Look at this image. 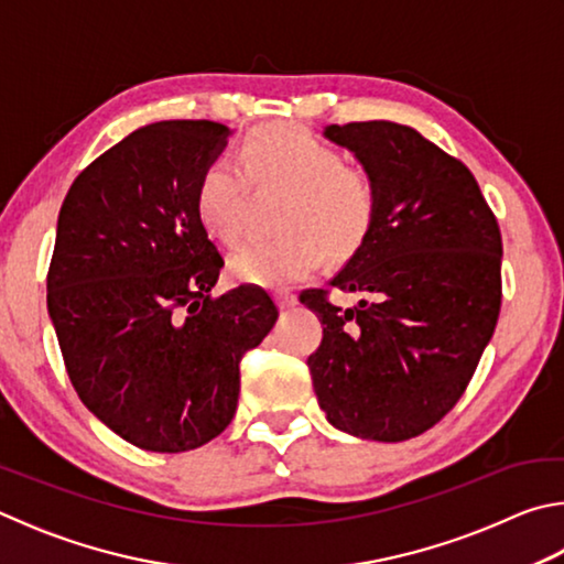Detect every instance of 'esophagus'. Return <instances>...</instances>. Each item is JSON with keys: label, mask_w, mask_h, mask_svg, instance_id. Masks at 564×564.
<instances>
[{"label": "esophagus", "mask_w": 564, "mask_h": 564, "mask_svg": "<svg viewBox=\"0 0 564 564\" xmlns=\"http://www.w3.org/2000/svg\"><path fill=\"white\" fill-rule=\"evenodd\" d=\"M275 301H279L281 308H291V305L299 303V295H295L291 289H281L275 291Z\"/></svg>", "instance_id": "obj_1"}]
</instances>
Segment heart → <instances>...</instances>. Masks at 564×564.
<instances>
[{
	"instance_id": "obj_1",
	"label": "heart",
	"mask_w": 564,
	"mask_h": 564,
	"mask_svg": "<svg viewBox=\"0 0 564 564\" xmlns=\"http://www.w3.org/2000/svg\"><path fill=\"white\" fill-rule=\"evenodd\" d=\"M253 187L285 189L279 209L283 234L251 239L229 256L241 283L281 285L313 273L327 253L350 259L370 237L380 212V187L367 167L299 126H263L241 140L237 162L212 158L194 182V214L204 231L239 239Z\"/></svg>"
}]
</instances>
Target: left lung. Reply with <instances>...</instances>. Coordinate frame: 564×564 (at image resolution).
Instances as JSON below:
<instances>
[{"mask_svg": "<svg viewBox=\"0 0 564 564\" xmlns=\"http://www.w3.org/2000/svg\"><path fill=\"white\" fill-rule=\"evenodd\" d=\"M380 187L370 237L301 303L323 323L308 357L327 422L372 442H404L452 412L494 337L503 241L464 162L389 120L330 126ZM333 290L364 301L340 310Z\"/></svg>", "mask_w": 564, "mask_h": 564, "instance_id": "left-lung-1", "label": "left lung"}]
</instances>
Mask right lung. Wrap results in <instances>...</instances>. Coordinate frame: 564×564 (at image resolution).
<instances>
[{"label": "right lung", "mask_w": 564, "mask_h": 564, "mask_svg": "<svg viewBox=\"0 0 564 564\" xmlns=\"http://www.w3.org/2000/svg\"><path fill=\"white\" fill-rule=\"evenodd\" d=\"M214 120L132 130L70 184L46 275L68 380L132 446L180 454L237 414L239 362L279 317L261 285L212 295L224 259L194 182L227 145Z\"/></svg>", "instance_id": "1"}]
</instances>
